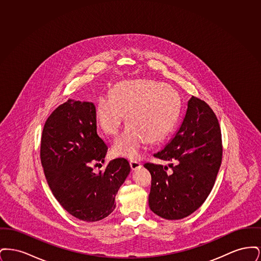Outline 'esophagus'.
Listing matches in <instances>:
<instances>
[{"mask_svg":"<svg viewBox=\"0 0 261 261\" xmlns=\"http://www.w3.org/2000/svg\"><path fill=\"white\" fill-rule=\"evenodd\" d=\"M130 166L132 168V170H137V169H140L143 165L141 162H137V161H131L130 162Z\"/></svg>","mask_w":261,"mask_h":261,"instance_id":"esophagus-1","label":"esophagus"}]
</instances>
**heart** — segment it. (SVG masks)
Listing matches in <instances>:
<instances>
[{
	"label": "heart",
	"mask_w": 261,
	"mask_h": 261,
	"mask_svg": "<svg viewBox=\"0 0 261 261\" xmlns=\"http://www.w3.org/2000/svg\"><path fill=\"white\" fill-rule=\"evenodd\" d=\"M180 97L168 85L149 79L124 81L115 85L112 94L97 99L96 119L101 130L116 135L128 125L113 145L117 156L138 159L149 142L158 143L172 131L180 112Z\"/></svg>",
	"instance_id": "obj_1"
}]
</instances>
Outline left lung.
Listing matches in <instances>:
<instances>
[{"label":"left lung","mask_w":261,"mask_h":261,"mask_svg":"<svg viewBox=\"0 0 261 261\" xmlns=\"http://www.w3.org/2000/svg\"><path fill=\"white\" fill-rule=\"evenodd\" d=\"M168 167L146 163L151 175L150 211L168 220H178L197 211L211 194L222 161L221 131L210 106L194 96L171 141L153 154Z\"/></svg>","instance_id":"1"}]
</instances>
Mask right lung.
Returning a JSON list of instances; mask_svg holds the SVG:
<instances>
[{
  "mask_svg": "<svg viewBox=\"0 0 261 261\" xmlns=\"http://www.w3.org/2000/svg\"><path fill=\"white\" fill-rule=\"evenodd\" d=\"M108 146L97 133L96 108L91 101L68 99L51 112L41 138V162L50 191L62 207L85 222L99 221L115 208V196L130 173L125 159L109 162Z\"/></svg>",
  "mask_w": 261,
  "mask_h": 261,
  "instance_id": "1",
  "label": "right lung"
}]
</instances>
